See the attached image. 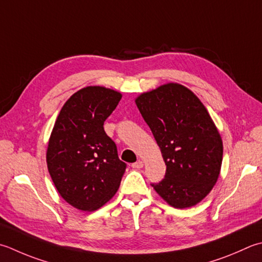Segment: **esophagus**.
I'll use <instances>...</instances> for the list:
<instances>
[{
    "mask_svg": "<svg viewBox=\"0 0 262 262\" xmlns=\"http://www.w3.org/2000/svg\"><path fill=\"white\" fill-rule=\"evenodd\" d=\"M132 167L134 168V169H141V168H143V162L142 161H137V162H134L132 165Z\"/></svg>",
    "mask_w": 262,
    "mask_h": 262,
    "instance_id": "1",
    "label": "esophagus"
}]
</instances>
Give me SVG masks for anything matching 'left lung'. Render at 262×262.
<instances>
[{
    "instance_id": "obj_1",
    "label": "left lung",
    "mask_w": 262,
    "mask_h": 262,
    "mask_svg": "<svg viewBox=\"0 0 262 262\" xmlns=\"http://www.w3.org/2000/svg\"><path fill=\"white\" fill-rule=\"evenodd\" d=\"M167 166L165 178L151 184L173 208L198 204L211 191L223 161V141L199 97L176 83L135 100Z\"/></svg>"
}]
</instances>
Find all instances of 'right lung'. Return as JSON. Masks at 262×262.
Masks as SVG:
<instances>
[{
	"label": "right lung",
	"instance_id": "right-lung-1",
	"mask_svg": "<svg viewBox=\"0 0 262 262\" xmlns=\"http://www.w3.org/2000/svg\"><path fill=\"white\" fill-rule=\"evenodd\" d=\"M121 94L102 86L81 89L66 102L51 134L46 162L60 195L83 211H94L119 188L127 165L104 121Z\"/></svg>",
	"mask_w": 262,
	"mask_h": 262
}]
</instances>
